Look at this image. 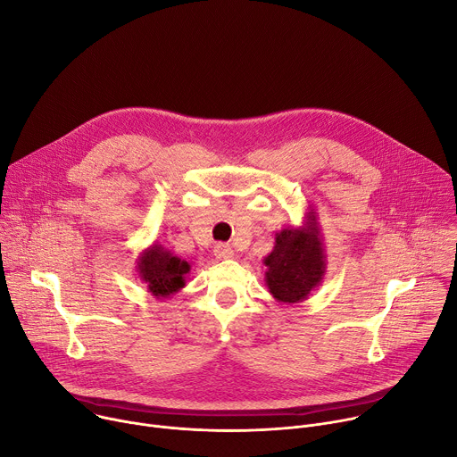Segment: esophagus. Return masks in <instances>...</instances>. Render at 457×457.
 <instances>
[{
	"label": "esophagus",
	"instance_id": "34e87169",
	"mask_svg": "<svg viewBox=\"0 0 457 457\" xmlns=\"http://www.w3.org/2000/svg\"><path fill=\"white\" fill-rule=\"evenodd\" d=\"M215 255H217V259L224 261V259H233L235 253H233V247L229 244L220 242V244L215 245Z\"/></svg>",
	"mask_w": 457,
	"mask_h": 457
}]
</instances>
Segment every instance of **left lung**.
I'll use <instances>...</instances> for the list:
<instances>
[{"mask_svg": "<svg viewBox=\"0 0 457 457\" xmlns=\"http://www.w3.org/2000/svg\"><path fill=\"white\" fill-rule=\"evenodd\" d=\"M266 286L275 301L297 304L322 282L326 253L313 207H308L299 228H286L275 235L271 253L264 259Z\"/></svg>", "mask_w": 457, "mask_h": 457, "instance_id": "left-lung-1", "label": "left lung"}]
</instances>
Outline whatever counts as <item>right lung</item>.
Masks as SVG:
<instances>
[{
    "instance_id": "obj_1",
    "label": "right lung",
    "mask_w": 457,
    "mask_h": 457,
    "mask_svg": "<svg viewBox=\"0 0 457 457\" xmlns=\"http://www.w3.org/2000/svg\"><path fill=\"white\" fill-rule=\"evenodd\" d=\"M189 270V262L173 255L158 242H153L137 259L138 277L156 299H170L180 292Z\"/></svg>"
}]
</instances>
